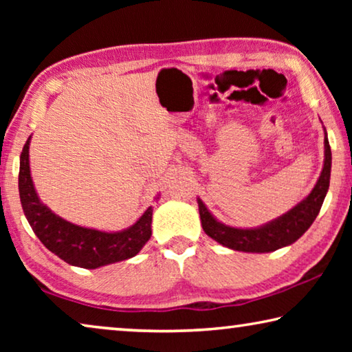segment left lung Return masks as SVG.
<instances>
[{
	"instance_id": "8db88e82",
	"label": "left lung",
	"mask_w": 352,
	"mask_h": 352,
	"mask_svg": "<svg viewBox=\"0 0 352 352\" xmlns=\"http://www.w3.org/2000/svg\"><path fill=\"white\" fill-rule=\"evenodd\" d=\"M324 130V162L323 169L315 183L314 189L300 204H296L283 216L270 220L264 225L253 228H239L222 223L208 210L206 205L197 199L201 228L205 233L226 248L245 253H270L283 247H289L306 233L309 226L317 219L323 205L324 197L329 189L332 153L327 141V132Z\"/></svg>"
}]
</instances>
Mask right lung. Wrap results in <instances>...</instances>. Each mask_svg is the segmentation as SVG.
Here are the masks:
<instances>
[{"instance_id":"add662e5","label":"right lung","mask_w":352,"mask_h":352,"mask_svg":"<svg viewBox=\"0 0 352 352\" xmlns=\"http://www.w3.org/2000/svg\"><path fill=\"white\" fill-rule=\"evenodd\" d=\"M31 138L20 155L19 190L25 216L41 243L69 265L80 269H99L138 254L152 236L153 208L148 206L133 225L121 231L88 228L60 217L40 200L35 190L29 164ZM158 199L160 194L153 200Z\"/></svg>"}]
</instances>
